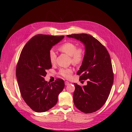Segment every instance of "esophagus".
I'll return each mask as SVG.
<instances>
[{"mask_svg":"<svg viewBox=\"0 0 132 132\" xmlns=\"http://www.w3.org/2000/svg\"><path fill=\"white\" fill-rule=\"evenodd\" d=\"M69 84H70V83H69L68 81H66L65 82V84L66 86H68V85H69Z\"/></svg>","mask_w":132,"mask_h":132,"instance_id":"obj_1","label":"esophagus"}]
</instances>
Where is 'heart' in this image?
<instances>
[{"instance_id": "heart-1", "label": "heart", "mask_w": 132, "mask_h": 132, "mask_svg": "<svg viewBox=\"0 0 132 132\" xmlns=\"http://www.w3.org/2000/svg\"><path fill=\"white\" fill-rule=\"evenodd\" d=\"M59 50L70 56L71 62L75 64L78 65L80 64L84 58V51L81 48H77L76 45L71 42H66L60 45ZM49 60L51 64H54L55 62L56 59V54L54 50H51L48 53ZM73 72L71 68H62L60 70L59 73L65 78H69Z\"/></svg>"}]
</instances>
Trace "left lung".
<instances>
[{"instance_id": "8db88e82", "label": "left lung", "mask_w": 132, "mask_h": 132, "mask_svg": "<svg viewBox=\"0 0 132 132\" xmlns=\"http://www.w3.org/2000/svg\"><path fill=\"white\" fill-rule=\"evenodd\" d=\"M67 36L79 40L85 46L84 58L77 74L80 75L79 80H87V85L81 87L74 83L75 105L86 113L95 112L105 103L113 83L110 55L104 46L90 34H73Z\"/></svg>"}]
</instances>
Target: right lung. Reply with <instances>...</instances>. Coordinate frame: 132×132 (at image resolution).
<instances>
[{
	"label": "right lung",
	"instance_id": "1",
	"mask_svg": "<svg viewBox=\"0 0 132 132\" xmlns=\"http://www.w3.org/2000/svg\"><path fill=\"white\" fill-rule=\"evenodd\" d=\"M64 37L36 35L27 43L21 52L16 68L18 84L23 99L35 112H44L53 108L64 88L65 82L62 79L50 83L44 78L46 70L52 68L49 51Z\"/></svg>",
	"mask_w": 132,
	"mask_h": 132
}]
</instances>
